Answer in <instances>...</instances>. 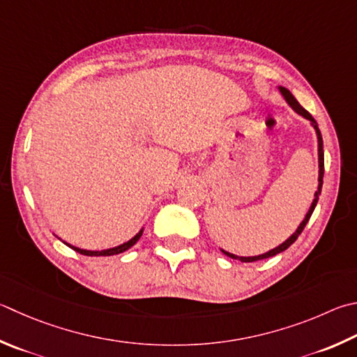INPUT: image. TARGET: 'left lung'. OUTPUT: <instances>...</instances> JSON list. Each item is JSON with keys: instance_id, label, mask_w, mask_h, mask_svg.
Wrapping results in <instances>:
<instances>
[{"instance_id": "obj_1", "label": "left lung", "mask_w": 357, "mask_h": 357, "mask_svg": "<svg viewBox=\"0 0 357 357\" xmlns=\"http://www.w3.org/2000/svg\"><path fill=\"white\" fill-rule=\"evenodd\" d=\"M280 90H281V93H282L284 98H286V101H287L289 105H290V107L294 109L295 112H298L300 115H303L304 119H307L310 123H312V126H314L315 132H317V139H319V167H320V172H319V190L315 192V198H314V201H312V204H310V209H309V212L306 213V217H304V220L301 222V225L298 226V229L294 232V234H291V236L287 238V241L284 242V243H281L280 246H276V248L270 250L268 252H265V255H259V256H252V257H238V256H236V255H231V252H228V251H223V250H222L226 256H229L231 259H238V261H242V262H255V261H261V259H267V257H271V256H276L278 252L286 251V250L289 248V246L296 241L298 236L301 234L303 229H304V226L307 225L309 218H310V215H312V212H314L315 206H317V201H319V195L321 193L323 173H325V156H323V139H321V132H320V129H319V125H317V121L314 120V116L310 115V114L306 111V109H304V107L300 105V102L296 101L295 96L291 95L286 87H280Z\"/></svg>"}]
</instances>
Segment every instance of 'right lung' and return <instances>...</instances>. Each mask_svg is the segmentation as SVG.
<instances>
[{
    "label": "right lung",
    "instance_id": "1",
    "mask_svg": "<svg viewBox=\"0 0 357 357\" xmlns=\"http://www.w3.org/2000/svg\"><path fill=\"white\" fill-rule=\"evenodd\" d=\"M142 232H144V229H140L139 234H135L129 242L123 243V245H120V246H115V248H109V250H102V251H89V250L76 248V246H71V245H68V243H67V245L70 246V248H73L75 251H77V252H79V255H84V256H114V255H120V252L129 250L132 245L137 243V241L142 237Z\"/></svg>",
    "mask_w": 357,
    "mask_h": 357
}]
</instances>
